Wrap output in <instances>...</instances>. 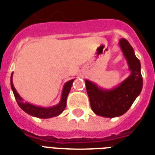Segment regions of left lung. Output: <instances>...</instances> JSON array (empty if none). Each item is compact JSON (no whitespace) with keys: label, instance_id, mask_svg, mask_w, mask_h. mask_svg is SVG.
<instances>
[{"label":"left lung","instance_id":"1","mask_svg":"<svg viewBox=\"0 0 155 155\" xmlns=\"http://www.w3.org/2000/svg\"><path fill=\"white\" fill-rule=\"evenodd\" d=\"M118 45L127 60L130 75L118 86L111 89H102L92 81L85 80L87 94L93 112L96 115L110 118L127 113L143 87L140 61L136 57L134 49L125 38L120 39Z\"/></svg>","mask_w":155,"mask_h":155}]
</instances>
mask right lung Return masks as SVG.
I'll use <instances>...</instances> for the list:
<instances>
[{
    "mask_svg": "<svg viewBox=\"0 0 155 155\" xmlns=\"http://www.w3.org/2000/svg\"><path fill=\"white\" fill-rule=\"evenodd\" d=\"M12 75H13V73L11 74V76H10V86H11V89H12L17 104L20 107V108L23 111H25L26 113H28L33 117H38V118H51L53 117L60 115L61 113L64 111V109L66 108L67 96L70 93V90L71 89L72 84H73L74 79L71 80V81H67L64 84L62 94H61V98L59 104L53 107H42L34 106L29 103L25 102V100L17 93L15 88L14 87L13 82H12V77H13Z\"/></svg>",
    "mask_w": 155,
    "mask_h": 155,
    "instance_id": "1",
    "label": "right lung"
}]
</instances>
